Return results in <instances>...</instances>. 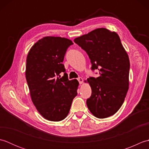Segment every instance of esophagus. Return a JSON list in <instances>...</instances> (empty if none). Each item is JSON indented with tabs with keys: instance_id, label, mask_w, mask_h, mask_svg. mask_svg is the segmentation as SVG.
Masks as SVG:
<instances>
[{
	"instance_id": "esophagus-1",
	"label": "esophagus",
	"mask_w": 149,
	"mask_h": 149,
	"mask_svg": "<svg viewBox=\"0 0 149 149\" xmlns=\"http://www.w3.org/2000/svg\"><path fill=\"white\" fill-rule=\"evenodd\" d=\"M77 80L79 81V84H83V79L82 77H79L77 79Z\"/></svg>"
}]
</instances>
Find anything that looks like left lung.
I'll use <instances>...</instances> for the list:
<instances>
[{
    "mask_svg": "<svg viewBox=\"0 0 149 149\" xmlns=\"http://www.w3.org/2000/svg\"><path fill=\"white\" fill-rule=\"evenodd\" d=\"M90 59L97 78L87 79L91 95L86 100L90 111L99 118L113 115L122 106L129 90L130 63L119 36L106 28L96 29L74 39Z\"/></svg>",
    "mask_w": 149,
    "mask_h": 149,
    "instance_id": "obj_1",
    "label": "left lung"
}]
</instances>
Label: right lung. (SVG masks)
I'll use <instances>...</instances> for the list:
<instances>
[{"mask_svg":"<svg viewBox=\"0 0 149 149\" xmlns=\"http://www.w3.org/2000/svg\"><path fill=\"white\" fill-rule=\"evenodd\" d=\"M72 44L65 38L46 36L34 43L27 57L26 77L31 100L40 115L50 121L65 119L77 95L79 82L68 80L62 63ZM61 72L64 75L61 78Z\"/></svg>","mask_w":149,"mask_h":149,"instance_id":"add662e5","label":"right lung"}]
</instances>
